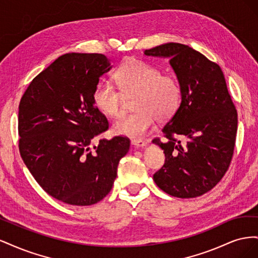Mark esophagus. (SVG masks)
<instances>
[{
  "mask_svg": "<svg viewBox=\"0 0 258 258\" xmlns=\"http://www.w3.org/2000/svg\"><path fill=\"white\" fill-rule=\"evenodd\" d=\"M131 144L136 147H144L146 146L147 142L144 141V140H131Z\"/></svg>",
  "mask_w": 258,
  "mask_h": 258,
  "instance_id": "34e87169",
  "label": "esophagus"
}]
</instances>
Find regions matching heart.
Instances as JSON below:
<instances>
[{
  "mask_svg": "<svg viewBox=\"0 0 258 258\" xmlns=\"http://www.w3.org/2000/svg\"><path fill=\"white\" fill-rule=\"evenodd\" d=\"M117 86L103 80L93 91V102L99 110L110 117L122 111L123 91L135 96L137 111L121 115L113 123V132L130 138H141L152 128L155 118L166 121L172 117L181 104L182 89L177 80L161 75L160 70L142 60H132L122 64L115 73Z\"/></svg>",
  "mask_w": 258,
  "mask_h": 258,
  "instance_id": "1",
  "label": "heart"
}]
</instances>
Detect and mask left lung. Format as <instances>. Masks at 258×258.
Segmentation results:
<instances>
[{"label": "left lung", "mask_w": 258, "mask_h": 258, "mask_svg": "<svg viewBox=\"0 0 258 258\" xmlns=\"http://www.w3.org/2000/svg\"><path fill=\"white\" fill-rule=\"evenodd\" d=\"M144 54L169 58L182 89L181 104L162 129L163 141L153 140L166 156L154 181L170 196H201L225 175L236 143L238 114L224 73L183 44H162Z\"/></svg>", "instance_id": "8db88e82"}]
</instances>
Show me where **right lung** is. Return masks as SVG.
<instances>
[{"mask_svg": "<svg viewBox=\"0 0 258 258\" xmlns=\"http://www.w3.org/2000/svg\"><path fill=\"white\" fill-rule=\"evenodd\" d=\"M102 53H66L33 81L20 100L19 151L42 188L59 201L91 206L111 191L126 137L92 140L108 129L93 102L99 79L111 70Z\"/></svg>", "mask_w": 258, "mask_h": 258, "instance_id": "1", "label": "right lung"}]
</instances>
